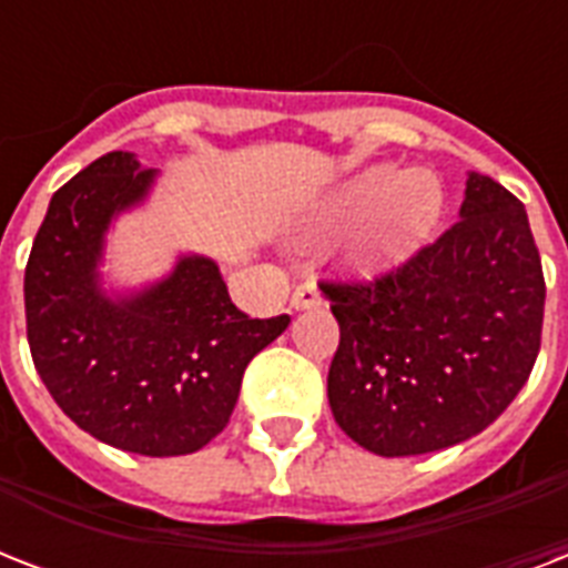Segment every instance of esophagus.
<instances>
[{
  "instance_id": "esophagus-1",
  "label": "esophagus",
  "mask_w": 568,
  "mask_h": 568,
  "mask_svg": "<svg viewBox=\"0 0 568 568\" xmlns=\"http://www.w3.org/2000/svg\"><path fill=\"white\" fill-rule=\"evenodd\" d=\"M292 306L294 310H315V306H321L318 285L312 283V280L297 285V288L292 292Z\"/></svg>"
}]
</instances>
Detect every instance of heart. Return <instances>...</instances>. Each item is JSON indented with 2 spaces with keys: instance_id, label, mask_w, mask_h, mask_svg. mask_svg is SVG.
<instances>
[{
  "instance_id": "1",
  "label": "heart",
  "mask_w": 568,
  "mask_h": 568,
  "mask_svg": "<svg viewBox=\"0 0 568 568\" xmlns=\"http://www.w3.org/2000/svg\"><path fill=\"white\" fill-rule=\"evenodd\" d=\"M372 221L356 239L354 258L365 271L397 265L415 247H422L442 214V189L430 173H400L395 168H374L347 185L336 200V212Z\"/></svg>"
}]
</instances>
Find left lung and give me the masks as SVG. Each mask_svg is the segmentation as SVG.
I'll list each match as a JSON object with an SVG mask.
<instances>
[{
	"mask_svg": "<svg viewBox=\"0 0 568 568\" xmlns=\"http://www.w3.org/2000/svg\"><path fill=\"white\" fill-rule=\"evenodd\" d=\"M338 321L333 418L379 457L486 430L528 383L546 276L519 196L471 173L459 221L372 280H321Z\"/></svg>",
	"mask_w": 568,
	"mask_h": 568,
	"instance_id": "left-lung-1",
	"label": "left lung"
}]
</instances>
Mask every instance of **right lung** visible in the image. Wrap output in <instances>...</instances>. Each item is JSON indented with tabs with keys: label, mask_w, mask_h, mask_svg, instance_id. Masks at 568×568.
<instances>
[{
	"label": "right lung",
	"mask_w": 568,
	"mask_h": 568,
	"mask_svg": "<svg viewBox=\"0 0 568 568\" xmlns=\"http://www.w3.org/2000/svg\"><path fill=\"white\" fill-rule=\"evenodd\" d=\"M153 171L109 153L52 194L26 265V336L43 386L93 439L144 457L194 454L226 427L241 377L288 315L253 318L212 258H182L150 292L109 301L102 232Z\"/></svg>",
	"instance_id": "obj_1"
}]
</instances>
